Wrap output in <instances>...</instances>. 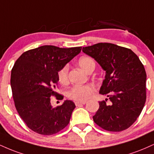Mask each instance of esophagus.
Segmentation results:
<instances>
[{
  "label": "esophagus",
  "mask_w": 154,
  "mask_h": 154,
  "mask_svg": "<svg viewBox=\"0 0 154 154\" xmlns=\"http://www.w3.org/2000/svg\"><path fill=\"white\" fill-rule=\"evenodd\" d=\"M86 103V102H75V105L76 106H79V105H85Z\"/></svg>",
  "instance_id": "1"
}]
</instances>
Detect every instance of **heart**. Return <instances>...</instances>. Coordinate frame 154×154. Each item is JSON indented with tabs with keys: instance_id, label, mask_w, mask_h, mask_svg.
Wrapping results in <instances>:
<instances>
[{
	"instance_id": "obj_1",
	"label": "heart",
	"mask_w": 154,
	"mask_h": 154,
	"mask_svg": "<svg viewBox=\"0 0 154 154\" xmlns=\"http://www.w3.org/2000/svg\"><path fill=\"white\" fill-rule=\"evenodd\" d=\"M78 64L82 69L87 72L91 73L95 69V62L91 57H82L79 59ZM68 72L69 67L67 65L64 66L59 69L57 74L59 82L62 85L68 82ZM95 92V88L92 85H88L85 86H75L67 92V97L69 99L77 102H84L88 99Z\"/></svg>"
}]
</instances>
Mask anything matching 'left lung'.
<instances>
[{
    "mask_svg": "<svg viewBox=\"0 0 154 154\" xmlns=\"http://www.w3.org/2000/svg\"><path fill=\"white\" fill-rule=\"evenodd\" d=\"M106 74L100 93L109 97L99 102L94 122L104 130L120 132L137 120L146 100L145 68L132 50L110 43L82 48Z\"/></svg>",
    "mask_w": 154,
    "mask_h": 154,
    "instance_id": "obj_1",
    "label": "left lung"
}]
</instances>
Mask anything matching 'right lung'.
Masks as SVG:
<instances>
[{
    "mask_svg": "<svg viewBox=\"0 0 154 154\" xmlns=\"http://www.w3.org/2000/svg\"><path fill=\"white\" fill-rule=\"evenodd\" d=\"M81 49V47L42 46L25 51L16 61L11 76L13 97L20 117L31 130L49 136L69 124L75 103L65 100L53 107L51 97L63 99V95L55 91L57 74Z\"/></svg>",
    "mask_w": 154,
    "mask_h": 154,
    "instance_id": "obj_1",
    "label": "right lung"
}]
</instances>
